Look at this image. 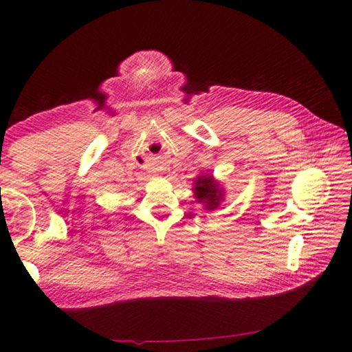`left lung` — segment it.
Returning <instances> with one entry per match:
<instances>
[{"instance_id": "left-lung-1", "label": "left lung", "mask_w": 352, "mask_h": 352, "mask_svg": "<svg viewBox=\"0 0 352 352\" xmlns=\"http://www.w3.org/2000/svg\"><path fill=\"white\" fill-rule=\"evenodd\" d=\"M194 194H196L197 202L205 205V210H216L221 205V200L224 197V192L219 188L213 175H200L196 178L192 188Z\"/></svg>"}]
</instances>
